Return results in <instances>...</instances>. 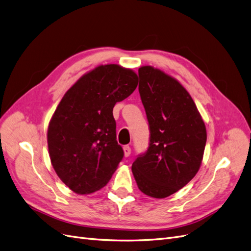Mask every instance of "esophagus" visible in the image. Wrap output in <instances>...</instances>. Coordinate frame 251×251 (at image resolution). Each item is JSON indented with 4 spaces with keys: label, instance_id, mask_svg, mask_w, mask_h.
Segmentation results:
<instances>
[{
    "label": "esophagus",
    "instance_id": "obj_1",
    "mask_svg": "<svg viewBox=\"0 0 251 251\" xmlns=\"http://www.w3.org/2000/svg\"><path fill=\"white\" fill-rule=\"evenodd\" d=\"M124 153H125V156L126 157H128L131 155V148L128 146H125L124 147Z\"/></svg>",
    "mask_w": 251,
    "mask_h": 251
}]
</instances>
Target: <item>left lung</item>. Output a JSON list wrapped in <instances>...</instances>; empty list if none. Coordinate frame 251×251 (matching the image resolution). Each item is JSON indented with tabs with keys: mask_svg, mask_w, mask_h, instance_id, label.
Masks as SVG:
<instances>
[{
	"mask_svg": "<svg viewBox=\"0 0 251 251\" xmlns=\"http://www.w3.org/2000/svg\"><path fill=\"white\" fill-rule=\"evenodd\" d=\"M139 93L150 125V146L132 164L140 191L157 199L185 186L198 173L206 127L181 83L151 66L140 67Z\"/></svg>",
	"mask_w": 251,
	"mask_h": 251,
	"instance_id": "8db88e82",
	"label": "left lung"
}]
</instances>
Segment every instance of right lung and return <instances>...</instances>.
<instances>
[{"instance_id":"right-lung-1","label":"right lung","mask_w":251,"mask_h":251,"mask_svg":"<svg viewBox=\"0 0 251 251\" xmlns=\"http://www.w3.org/2000/svg\"><path fill=\"white\" fill-rule=\"evenodd\" d=\"M137 85L133 70L101 65L82 75L58 103L48 126L49 156L59 179L74 193L100 191L123 160L113 108Z\"/></svg>"}]
</instances>
